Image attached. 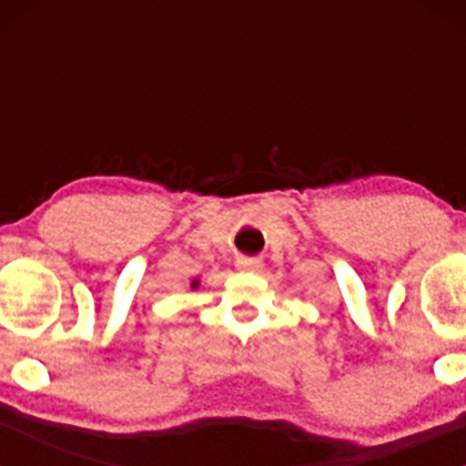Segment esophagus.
<instances>
[{
    "instance_id": "esophagus-1",
    "label": "esophagus",
    "mask_w": 466,
    "mask_h": 466,
    "mask_svg": "<svg viewBox=\"0 0 466 466\" xmlns=\"http://www.w3.org/2000/svg\"><path fill=\"white\" fill-rule=\"evenodd\" d=\"M261 263L257 261V259H238L237 261V268L238 270H257V268H259Z\"/></svg>"
}]
</instances>
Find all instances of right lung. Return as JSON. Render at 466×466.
Returning a JSON list of instances; mask_svg holds the SVG:
<instances>
[{
	"instance_id": "add662e5",
	"label": "right lung",
	"mask_w": 466,
	"mask_h": 466,
	"mask_svg": "<svg viewBox=\"0 0 466 466\" xmlns=\"http://www.w3.org/2000/svg\"><path fill=\"white\" fill-rule=\"evenodd\" d=\"M196 284H198V281H194V286H196Z\"/></svg>"
}]
</instances>
